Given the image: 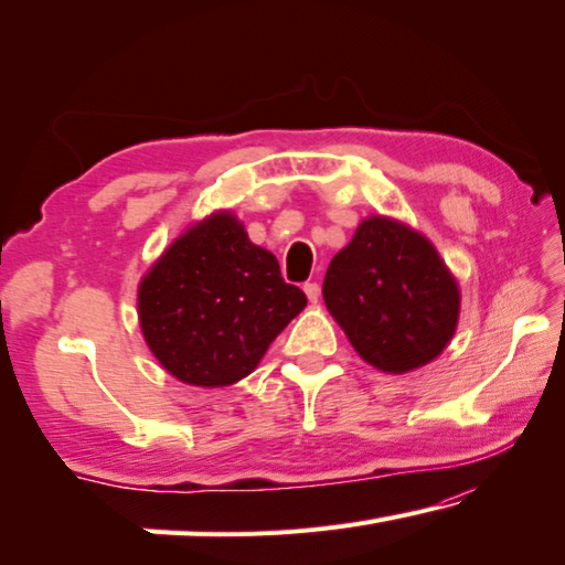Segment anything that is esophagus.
<instances>
[{
	"instance_id": "1",
	"label": "esophagus",
	"mask_w": 565,
	"mask_h": 565,
	"mask_svg": "<svg viewBox=\"0 0 565 565\" xmlns=\"http://www.w3.org/2000/svg\"><path fill=\"white\" fill-rule=\"evenodd\" d=\"M303 294H307V299H309L311 303H317V301H319V294H321L319 284H317V281H307V284H303Z\"/></svg>"
}]
</instances>
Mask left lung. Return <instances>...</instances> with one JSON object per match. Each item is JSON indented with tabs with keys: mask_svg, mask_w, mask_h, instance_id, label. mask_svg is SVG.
Returning <instances> with one entry per match:
<instances>
[{
	"mask_svg": "<svg viewBox=\"0 0 565 565\" xmlns=\"http://www.w3.org/2000/svg\"><path fill=\"white\" fill-rule=\"evenodd\" d=\"M324 303L374 370L407 374L440 356L460 319V284L417 228L366 216L327 268Z\"/></svg>",
	"mask_w": 565,
	"mask_h": 565,
	"instance_id": "obj_1",
	"label": "left lung"
}]
</instances>
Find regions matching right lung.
Listing matches in <instances>:
<instances>
[{
  "instance_id": "right-lung-1",
  "label": "right lung",
  "mask_w": 565,
  "mask_h": 565,
  "mask_svg": "<svg viewBox=\"0 0 565 565\" xmlns=\"http://www.w3.org/2000/svg\"><path fill=\"white\" fill-rule=\"evenodd\" d=\"M307 297L234 211L191 221L138 284V324L160 366L191 387H231L256 370Z\"/></svg>"
}]
</instances>
